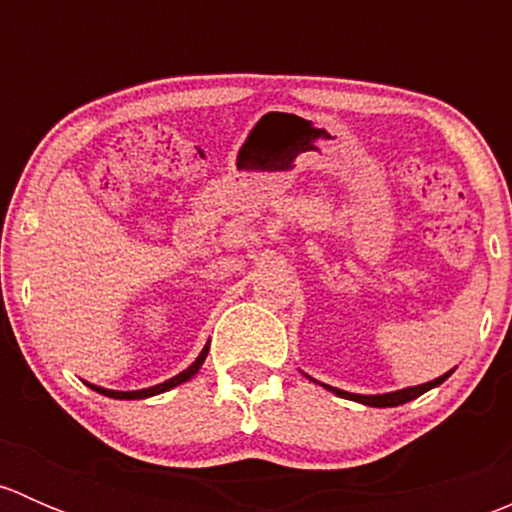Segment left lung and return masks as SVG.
Here are the masks:
<instances>
[{
	"mask_svg": "<svg viewBox=\"0 0 512 512\" xmlns=\"http://www.w3.org/2000/svg\"><path fill=\"white\" fill-rule=\"evenodd\" d=\"M453 374L451 371H446L443 376H438V379L428 381V384H421V386H409V389H401V391H391V394H376V396H361V394H349V391H339L334 389V386H327L329 391H334L337 396H342V399H352V401H359V404H366V406H376V409H386V406H399V404H406V401L411 399H418L421 394H426L428 389H433V386L443 384V381L448 379V376Z\"/></svg>",
	"mask_w": 512,
	"mask_h": 512,
	"instance_id": "8db88e82",
	"label": "left lung"
}]
</instances>
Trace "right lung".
<instances>
[{"label": "right lung", "mask_w": 512, "mask_h": 512, "mask_svg": "<svg viewBox=\"0 0 512 512\" xmlns=\"http://www.w3.org/2000/svg\"><path fill=\"white\" fill-rule=\"evenodd\" d=\"M208 349H210V347H205L203 352H200L198 359H195L193 364L188 366V369H185V371H180V374H178V376H173V379L163 381V384H156V386H151V389H141V391H111V389H101V386H94V384H89V386H91V389H94V391H98V394H103V396H111V399H148V396L163 394V391H168V389H173V386L183 384V381H190V379H193V376L198 374V369H200V366H203L205 356H208Z\"/></svg>", "instance_id": "obj_1"}]
</instances>
